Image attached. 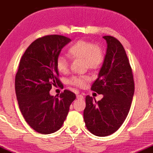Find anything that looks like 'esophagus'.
<instances>
[{
  "label": "esophagus",
  "mask_w": 153,
  "mask_h": 153,
  "mask_svg": "<svg viewBox=\"0 0 153 153\" xmlns=\"http://www.w3.org/2000/svg\"><path fill=\"white\" fill-rule=\"evenodd\" d=\"M77 98L79 99V100H82V99H84V96L81 94H77Z\"/></svg>",
  "instance_id": "esophagus-1"
}]
</instances>
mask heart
Masks as SVG:
<instances>
[{"label": "heart", "instance_id": "1", "mask_svg": "<svg viewBox=\"0 0 153 153\" xmlns=\"http://www.w3.org/2000/svg\"><path fill=\"white\" fill-rule=\"evenodd\" d=\"M68 55L71 58H83L84 65L90 69H97L104 62L105 53L101 46L87 40H78L68 49ZM56 68L62 74L67 72L68 64L62 56L57 57L55 62ZM90 77L87 76H75L69 79L71 85L77 87H84Z\"/></svg>", "mask_w": 153, "mask_h": 153}]
</instances>
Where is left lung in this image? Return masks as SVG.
<instances>
[{"mask_svg": "<svg viewBox=\"0 0 153 153\" xmlns=\"http://www.w3.org/2000/svg\"><path fill=\"white\" fill-rule=\"evenodd\" d=\"M103 38L107 43L106 55L91 87L103 98L94 102L87 96L84 110L86 127L98 137L109 136L119 130L130 111L134 91L132 70L121 43L111 36Z\"/></svg>", "mask_w": 153, "mask_h": 153, "instance_id": "1", "label": "left lung"}]
</instances>
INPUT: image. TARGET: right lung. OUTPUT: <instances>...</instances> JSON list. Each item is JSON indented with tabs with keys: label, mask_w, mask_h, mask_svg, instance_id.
Returning a JSON list of instances; mask_svg holds the SVG:
<instances>
[{
	"label": "right lung",
	"mask_w": 153,
	"mask_h": 153,
	"mask_svg": "<svg viewBox=\"0 0 153 153\" xmlns=\"http://www.w3.org/2000/svg\"><path fill=\"white\" fill-rule=\"evenodd\" d=\"M71 39L57 34L34 40L21 57L15 76L19 109L27 124L40 134H51L62 128L76 94L65 89L53 96L52 86L59 85L56 59Z\"/></svg>",
	"instance_id": "right-lung-1"
}]
</instances>
